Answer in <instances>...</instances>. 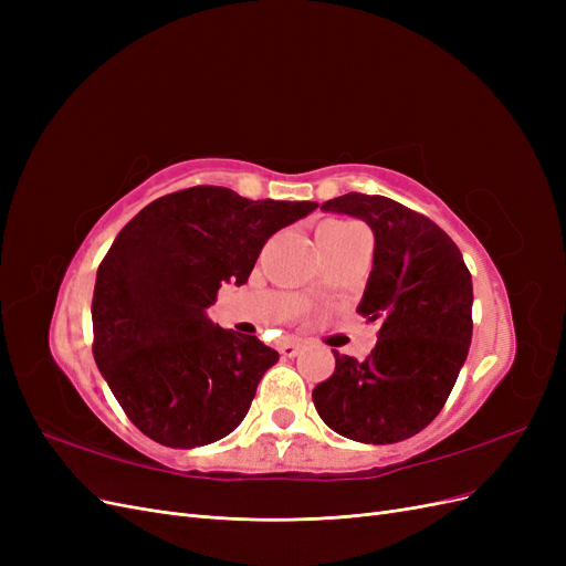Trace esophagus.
<instances>
[{
    "mask_svg": "<svg viewBox=\"0 0 566 566\" xmlns=\"http://www.w3.org/2000/svg\"><path fill=\"white\" fill-rule=\"evenodd\" d=\"M302 349H304V345H300V342H283V345H281V354L287 356V358L297 356Z\"/></svg>",
    "mask_w": 566,
    "mask_h": 566,
    "instance_id": "obj_1",
    "label": "esophagus"
}]
</instances>
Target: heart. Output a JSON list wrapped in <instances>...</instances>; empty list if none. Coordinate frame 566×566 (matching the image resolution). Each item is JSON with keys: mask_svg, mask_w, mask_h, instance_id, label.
<instances>
[{"mask_svg": "<svg viewBox=\"0 0 566 566\" xmlns=\"http://www.w3.org/2000/svg\"><path fill=\"white\" fill-rule=\"evenodd\" d=\"M354 224H349V221H335V224H325L323 229H349Z\"/></svg>", "mask_w": 566, "mask_h": 566, "instance_id": "b5f03b06", "label": "heart"}]
</instances>
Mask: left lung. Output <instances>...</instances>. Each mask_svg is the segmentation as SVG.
I'll return each instance as SVG.
<instances>
[{
    "label": "left lung",
    "mask_w": 566,
    "mask_h": 566,
    "mask_svg": "<svg viewBox=\"0 0 566 566\" xmlns=\"http://www.w3.org/2000/svg\"><path fill=\"white\" fill-rule=\"evenodd\" d=\"M323 212L366 221L373 269L356 312L380 323L366 361L335 354V373L312 399L333 432L361 443H397L447 403L472 342V276L451 238L406 205L347 193Z\"/></svg>",
    "instance_id": "1"
}]
</instances>
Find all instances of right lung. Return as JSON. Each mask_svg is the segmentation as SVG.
<instances>
[{"label":"right lung","instance_id":"right-lung-1","mask_svg":"<svg viewBox=\"0 0 566 566\" xmlns=\"http://www.w3.org/2000/svg\"><path fill=\"white\" fill-rule=\"evenodd\" d=\"M310 200H248L193 186L153 200L96 271L94 358L127 418L163 447L196 449L248 416L279 352L208 316L221 283H248L269 238Z\"/></svg>","mask_w":566,"mask_h":566}]
</instances>
